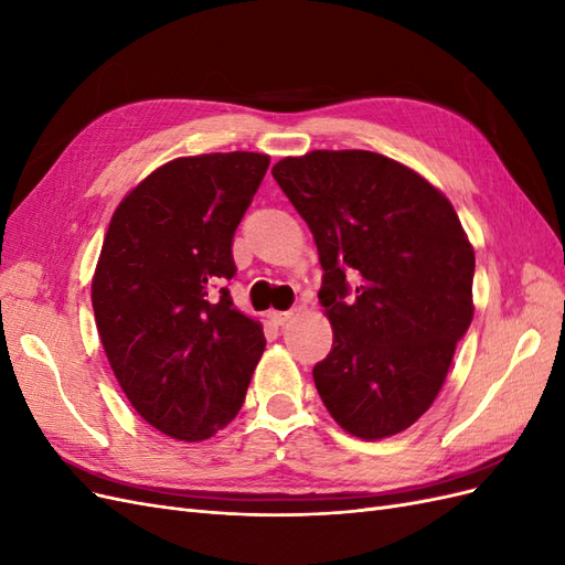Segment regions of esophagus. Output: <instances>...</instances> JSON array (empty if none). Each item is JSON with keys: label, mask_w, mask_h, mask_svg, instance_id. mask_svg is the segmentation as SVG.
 I'll use <instances>...</instances> for the list:
<instances>
[{"label": "esophagus", "mask_w": 565, "mask_h": 565, "mask_svg": "<svg viewBox=\"0 0 565 565\" xmlns=\"http://www.w3.org/2000/svg\"><path fill=\"white\" fill-rule=\"evenodd\" d=\"M268 318H270L273 324H278V328H280V324H287L289 320H292L295 313L292 311H270Z\"/></svg>", "instance_id": "obj_1"}]
</instances>
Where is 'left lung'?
I'll return each mask as SVG.
<instances>
[{
    "mask_svg": "<svg viewBox=\"0 0 565 565\" xmlns=\"http://www.w3.org/2000/svg\"><path fill=\"white\" fill-rule=\"evenodd\" d=\"M273 179L324 270L318 299L334 339L313 367L324 407L355 438L405 431L436 401L473 318L476 256L452 202L370 150L282 158Z\"/></svg>",
    "mask_w": 565,
    "mask_h": 565,
    "instance_id": "1",
    "label": "left lung"
}]
</instances>
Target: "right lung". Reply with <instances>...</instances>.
<instances>
[{"label": "right lung", "mask_w": 565, "mask_h": 565, "mask_svg": "<svg viewBox=\"0 0 565 565\" xmlns=\"http://www.w3.org/2000/svg\"><path fill=\"white\" fill-rule=\"evenodd\" d=\"M270 158L207 152L150 172L117 204L92 280L100 344L127 401L169 438L198 443L241 413L264 353L235 309L233 233Z\"/></svg>", "instance_id": "obj_1"}]
</instances>
